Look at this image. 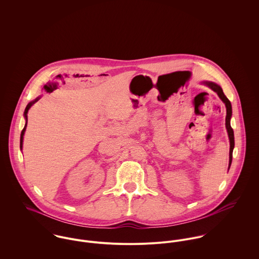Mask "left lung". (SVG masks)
Returning <instances> with one entry per match:
<instances>
[{
    "label": "left lung",
    "mask_w": 259,
    "mask_h": 259,
    "mask_svg": "<svg viewBox=\"0 0 259 259\" xmlns=\"http://www.w3.org/2000/svg\"><path fill=\"white\" fill-rule=\"evenodd\" d=\"M205 84H207L211 90H213L219 97L222 99V102L225 104L226 107V117H225V125H226V130L228 133V137H229V142H230V149H229V166L231 164L232 161V151H233V148H234V135H233V130L230 125V117H231V113H232V110H231V104L229 102V100L225 97V95L222 92V89L217 83L213 82H204Z\"/></svg>",
    "instance_id": "1"
}]
</instances>
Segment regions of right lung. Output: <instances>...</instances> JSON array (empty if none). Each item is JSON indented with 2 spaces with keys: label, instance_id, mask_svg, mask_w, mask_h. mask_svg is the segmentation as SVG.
<instances>
[{
  "label": "right lung",
  "instance_id": "obj_1",
  "mask_svg": "<svg viewBox=\"0 0 259 259\" xmlns=\"http://www.w3.org/2000/svg\"><path fill=\"white\" fill-rule=\"evenodd\" d=\"M37 100H38V98L36 99L34 102H32V103H29L28 104V106L26 107V110H25V112H24V114H25V117H26V124H25V127L23 128V131H22V134H21V140H20V147L22 148L23 147V139H24V134H25V131H26V127H27V123H28V115H27V113H28V111H29V109L33 106V104H35L36 102H37Z\"/></svg>",
  "mask_w": 259,
  "mask_h": 259
}]
</instances>
